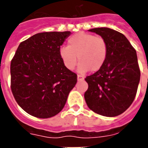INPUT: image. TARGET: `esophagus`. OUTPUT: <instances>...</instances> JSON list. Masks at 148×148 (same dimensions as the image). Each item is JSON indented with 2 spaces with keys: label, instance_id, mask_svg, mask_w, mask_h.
Instances as JSON below:
<instances>
[{
  "label": "esophagus",
  "instance_id": "obj_1",
  "mask_svg": "<svg viewBox=\"0 0 148 148\" xmlns=\"http://www.w3.org/2000/svg\"><path fill=\"white\" fill-rule=\"evenodd\" d=\"M84 80V77L81 75H77V81H82Z\"/></svg>",
  "mask_w": 148,
  "mask_h": 148
}]
</instances>
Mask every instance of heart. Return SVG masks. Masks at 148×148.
Instances as JSON below:
<instances>
[{"label": "heart", "mask_w": 148, "mask_h": 148, "mask_svg": "<svg viewBox=\"0 0 148 148\" xmlns=\"http://www.w3.org/2000/svg\"><path fill=\"white\" fill-rule=\"evenodd\" d=\"M108 45L102 37L79 32L67 40V46L60 47L59 55L65 67L74 69L78 59L80 73L97 71L105 62Z\"/></svg>", "instance_id": "b5f03b06"}]
</instances>
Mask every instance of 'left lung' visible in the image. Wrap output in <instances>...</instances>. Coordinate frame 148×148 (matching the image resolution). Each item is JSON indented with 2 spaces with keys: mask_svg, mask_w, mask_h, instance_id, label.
Masks as SVG:
<instances>
[{
  "mask_svg": "<svg viewBox=\"0 0 148 148\" xmlns=\"http://www.w3.org/2000/svg\"><path fill=\"white\" fill-rule=\"evenodd\" d=\"M104 39L108 45L105 62L85 81L84 99L88 108L105 117L124 113L135 98L140 72L137 53L124 34L108 27L88 30Z\"/></svg>",
  "mask_w": 148,
  "mask_h": 148,
  "instance_id": "8db88e82",
  "label": "left lung"
}]
</instances>
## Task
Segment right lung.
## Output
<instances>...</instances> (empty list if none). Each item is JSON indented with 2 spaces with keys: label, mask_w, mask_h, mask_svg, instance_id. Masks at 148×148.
I'll return each mask as SVG.
<instances>
[{
  "label": "right lung",
  "mask_w": 148,
  "mask_h": 148,
  "mask_svg": "<svg viewBox=\"0 0 148 148\" xmlns=\"http://www.w3.org/2000/svg\"><path fill=\"white\" fill-rule=\"evenodd\" d=\"M71 31L43 32L20 44L10 63V88L17 103L38 118L55 116L64 107L77 74L59 55Z\"/></svg>",
  "instance_id": "add662e5"
}]
</instances>
